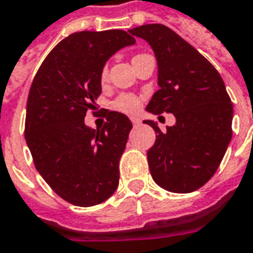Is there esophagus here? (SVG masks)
I'll return each instance as SVG.
<instances>
[{
	"label": "esophagus",
	"mask_w": 253,
	"mask_h": 253,
	"mask_svg": "<svg viewBox=\"0 0 253 253\" xmlns=\"http://www.w3.org/2000/svg\"><path fill=\"white\" fill-rule=\"evenodd\" d=\"M130 121H132V124L134 125V126H137V125H140L141 121L138 120V119H136V117H133V119H130Z\"/></svg>",
	"instance_id": "obj_1"
}]
</instances>
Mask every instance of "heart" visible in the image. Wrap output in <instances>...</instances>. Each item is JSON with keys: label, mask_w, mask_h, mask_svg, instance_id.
<instances>
[{"label": "heart", "mask_w": 253, "mask_h": 253, "mask_svg": "<svg viewBox=\"0 0 253 253\" xmlns=\"http://www.w3.org/2000/svg\"><path fill=\"white\" fill-rule=\"evenodd\" d=\"M142 55H145V54H137V55H134L132 62ZM107 79H108V70L104 66L99 74L100 83L104 84ZM112 108L117 111V112L125 113V115H136L141 108V97L134 95V93H121V95H119L116 99L113 100Z\"/></svg>", "instance_id": "1"}]
</instances>
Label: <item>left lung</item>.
I'll use <instances>...</instances> for the list:
<instances>
[{
    "mask_svg": "<svg viewBox=\"0 0 253 253\" xmlns=\"http://www.w3.org/2000/svg\"><path fill=\"white\" fill-rule=\"evenodd\" d=\"M129 33L152 46L158 63V89L149 112L173 113L175 125L156 132L148 150L154 182L171 193H193L210 181L232 137L234 107L216 68L165 25L150 23Z\"/></svg>",
    "mask_w": 253,
    "mask_h": 253,
    "instance_id": "8db88e82",
    "label": "left lung"
}]
</instances>
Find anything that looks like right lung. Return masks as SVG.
Here are the masks:
<instances>
[{
    "instance_id": "right-lung-1",
    "label": "right lung",
    "mask_w": 253,
    "mask_h": 253,
    "mask_svg": "<svg viewBox=\"0 0 253 253\" xmlns=\"http://www.w3.org/2000/svg\"><path fill=\"white\" fill-rule=\"evenodd\" d=\"M136 42L124 30L78 31L60 41L31 83L25 138L35 169L60 198L89 207L108 199L119 185V162L132 123L105 111L101 129L84 124L101 93L99 74L117 50Z\"/></svg>"
}]
</instances>
